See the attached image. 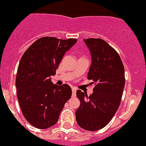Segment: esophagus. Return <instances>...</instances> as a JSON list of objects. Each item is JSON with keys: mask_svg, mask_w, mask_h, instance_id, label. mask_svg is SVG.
Listing matches in <instances>:
<instances>
[{"mask_svg": "<svg viewBox=\"0 0 146 146\" xmlns=\"http://www.w3.org/2000/svg\"><path fill=\"white\" fill-rule=\"evenodd\" d=\"M76 88L75 87H72V94H73V96H76Z\"/></svg>", "mask_w": 146, "mask_h": 146, "instance_id": "1", "label": "esophagus"}]
</instances>
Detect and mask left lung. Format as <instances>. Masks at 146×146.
Returning <instances> with one entry per match:
<instances>
[{
	"mask_svg": "<svg viewBox=\"0 0 146 146\" xmlns=\"http://www.w3.org/2000/svg\"><path fill=\"white\" fill-rule=\"evenodd\" d=\"M84 41L92 56L88 78L95 87L89 96L81 90L76 92L81 102L76 111V122L84 130L96 131L110 122L119 108L125 69L118 53L105 41L94 38Z\"/></svg>",
	"mask_w": 146,
	"mask_h": 146,
	"instance_id": "obj_1",
	"label": "left lung"
}]
</instances>
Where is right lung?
Instances as JSON below:
<instances>
[{
	"label": "right lung",
	"mask_w": 146,
	"mask_h": 146,
	"mask_svg": "<svg viewBox=\"0 0 146 146\" xmlns=\"http://www.w3.org/2000/svg\"><path fill=\"white\" fill-rule=\"evenodd\" d=\"M77 42L76 39L45 36L37 39L23 54L16 78L17 98L25 119L34 127L46 129L56 124L72 95L67 84L51 81L64 54Z\"/></svg>",
	"instance_id": "obj_1"
}]
</instances>
